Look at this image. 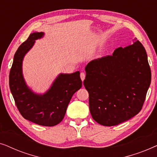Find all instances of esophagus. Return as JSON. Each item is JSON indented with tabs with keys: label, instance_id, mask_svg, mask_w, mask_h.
<instances>
[{
	"label": "esophagus",
	"instance_id": "1",
	"mask_svg": "<svg viewBox=\"0 0 157 157\" xmlns=\"http://www.w3.org/2000/svg\"><path fill=\"white\" fill-rule=\"evenodd\" d=\"M80 76H81V81H84V79H85V77H86V74H84V73H83V72L81 73V74H80Z\"/></svg>",
	"mask_w": 157,
	"mask_h": 157
}]
</instances>
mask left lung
Returning <instances> with one entry per match:
<instances>
[{"instance_id":"1","label":"left lung","mask_w":157,"mask_h":157,"mask_svg":"<svg viewBox=\"0 0 157 157\" xmlns=\"http://www.w3.org/2000/svg\"><path fill=\"white\" fill-rule=\"evenodd\" d=\"M83 85L89 94V109L101 125L116 126L141 111L151 83V69L143 45L116 49L112 56L86 66Z\"/></svg>"}]
</instances>
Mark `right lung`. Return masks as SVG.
Segmentation results:
<instances>
[{
    "instance_id": "obj_1",
    "label": "right lung",
    "mask_w": 157,
    "mask_h": 157,
    "mask_svg": "<svg viewBox=\"0 0 157 157\" xmlns=\"http://www.w3.org/2000/svg\"><path fill=\"white\" fill-rule=\"evenodd\" d=\"M44 32H34L15 53L9 75V86L19 112L24 119L40 126H53L63 120L72 96L82 86L80 72L60 74L44 94L28 86L23 74V61Z\"/></svg>"
}]
</instances>
